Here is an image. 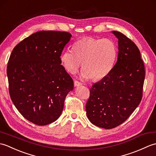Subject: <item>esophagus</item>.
Here are the masks:
<instances>
[{
	"instance_id": "esophagus-1",
	"label": "esophagus",
	"mask_w": 156,
	"mask_h": 156,
	"mask_svg": "<svg viewBox=\"0 0 156 156\" xmlns=\"http://www.w3.org/2000/svg\"><path fill=\"white\" fill-rule=\"evenodd\" d=\"M80 85H82L81 82H78V81H77V80H75V81H74V87H79V86H80Z\"/></svg>"
}]
</instances>
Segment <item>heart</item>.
Wrapping results in <instances>:
<instances>
[{
	"label": "heart",
	"mask_w": 156,
	"mask_h": 156,
	"mask_svg": "<svg viewBox=\"0 0 156 156\" xmlns=\"http://www.w3.org/2000/svg\"><path fill=\"white\" fill-rule=\"evenodd\" d=\"M72 49H66L60 56L66 70L74 74L82 63L81 76L85 80H101L109 74L117 57L114 41L108 38L85 37L76 41Z\"/></svg>",
	"instance_id": "b5f03b06"
}]
</instances>
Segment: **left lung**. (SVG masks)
I'll return each instance as SVG.
<instances>
[{"label": "left lung", "instance_id": "1", "mask_svg": "<svg viewBox=\"0 0 156 156\" xmlns=\"http://www.w3.org/2000/svg\"><path fill=\"white\" fill-rule=\"evenodd\" d=\"M118 39L117 61L111 72L90 89L86 105L92 124L112 129L129 117L142 98L145 68L137 45L119 31H112Z\"/></svg>", "mask_w": 156, "mask_h": 156}]
</instances>
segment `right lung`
<instances>
[{
	"instance_id": "obj_1",
	"label": "right lung",
	"mask_w": 156,
	"mask_h": 156,
	"mask_svg": "<svg viewBox=\"0 0 156 156\" xmlns=\"http://www.w3.org/2000/svg\"><path fill=\"white\" fill-rule=\"evenodd\" d=\"M72 35L67 32H36L16 45L8 62L9 94L15 107L33 123L46 125L61 115L74 82L60 56Z\"/></svg>"
}]
</instances>
